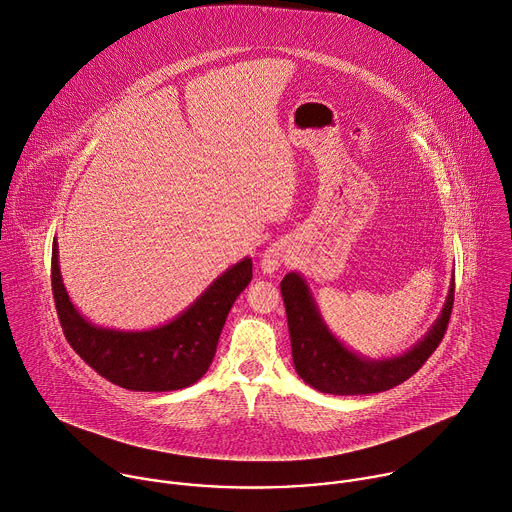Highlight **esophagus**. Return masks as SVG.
I'll return each instance as SVG.
<instances>
[{"instance_id": "esophagus-1", "label": "esophagus", "mask_w": 512, "mask_h": 512, "mask_svg": "<svg viewBox=\"0 0 512 512\" xmlns=\"http://www.w3.org/2000/svg\"><path fill=\"white\" fill-rule=\"evenodd\" d=\"M288 260V248L282 242H274L268 246L260 258V266L264 274H274Z\"/></svg>"}]
</instances>
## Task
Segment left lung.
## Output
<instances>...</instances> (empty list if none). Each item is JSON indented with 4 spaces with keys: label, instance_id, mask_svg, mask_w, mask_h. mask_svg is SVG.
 Returning <instances> with one entry per match:
<instances>
[{
    "label": "left lung",
    "instance_id": "8db88e82",
    "mask_svg": "<svg viewBox=\"0 0 512 512\" xmlns=\"http://www.w3.org/2000/svg\"><path fill=\"white\" fill-rule=\"evenodd\" d=\"M286 306L292 360L300 378L326 394H374L408 380L440 344L454 302V278L444 308L432 328L410 350L394 358L372 360L348 350L324 324L308 284L298 272H288L280 282Z\"/></svg>",
    "mask_w": 512,
    "mask_h": 512
}]
</instances>
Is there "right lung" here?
I'll return each instance as SVG.
<instances>
[{"label": "right lung", "instance_id": "right-lung-1", "mask_svg": "<svg viewBox=\"0 0 512 512\" xmlns=\"http://www.w3.org/2000/svg\"><path fill=\"white\" fill-rule=\"evenodd\" d=\"M252 280V260L228 268L172 322L140 332L94 326L72 304L60 274L58 242L52 246V292L66 340L106 380L136 392L180 390L200 380L212 364L226 316Z\"/></svg>", "mask_w": 512, "mask_h": 512}]
</instances>
